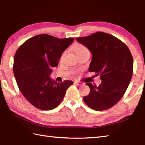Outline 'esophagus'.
<instances>
[{
	"label": "esophagus",
	"mask_w": 145,
	"mask_h": 145,
	"mask_svg": "<svg viewBox=\"0 0 145 145\" xmlns=\"http://www.w3.org/2000/svg\"><path fill=\"white\" fill-rule=\"evenodd\" d=\"M75 83L76 84L78 85V86H83V85H84V84L83 83V82H79V81H75Z\"/></svg>",
	"instance_id": "1"
}]
</instances>
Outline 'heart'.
Listing matches in <instances>:
<instances>
[{
  "instance_id": "obj_1",
  "label": "heart",
  "mask_w": 145,
  "mask_h": 145,
  "mask_svg": "<svg viewBox=\"0 0 145 145\" xmlns=\"http://www.w3.org/2000/svg\"><path fill=\"white\" fill-rule=\"evenodd\" d=\"M74 50H75V52L76 55H78V53L84 52V51L88 50L86 46H84V45H82L81 44H76L74 47ZM66 53H67L66 51H65V52L61 54V57H60V60L61 61L63 60V59L65 58V55H66Z\"/></svg>"
}]
</instances>
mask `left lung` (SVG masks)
Wrapping results in <instances>:
<instances>
[{
  "label": "left lung",
  "instance_id": "8db88e82",
  "mask_svg": "<svg viewBox=\"0 0 145 145\" xmlns=\"http://www.w3.org/2000/svg\"><path fill=\"white\" fill-rule=\"evenodd\" d=\"M92 55L89 70L100 75L99 87L87 83L89 94L84 97L86 104L95 110L108 109L125 93L131 80L133 58L130 50L120 39L109 34L97 32L76 38Z\"/></svg>",
  "mask_w": 145,
  "mask_h": 145
}]
</instances>
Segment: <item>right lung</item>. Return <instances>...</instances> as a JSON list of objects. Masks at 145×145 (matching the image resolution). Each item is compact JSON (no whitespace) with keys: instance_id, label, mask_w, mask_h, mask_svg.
Here are the masks:
<instances>
[{"instance_id":"add662e5","label":"right lung","mask_w":145,"mask_h":145,"mask_svg":"<svg viewBox=\"0 0 145 145\" xmlns=\"http://www.w3.org/2000/svg\"><path fill=\"white\" fill-rule=\"evenodd\" d=\"M74 38L59 39L46 34L28 39L19 46L14 58L13 71L24 97L39 109H55L73 82L52 80V67L58 65L61 54Z\"/></svg>"}]
</instances>
